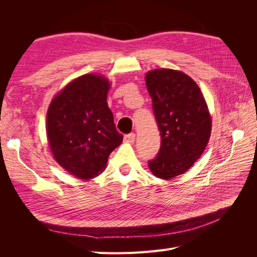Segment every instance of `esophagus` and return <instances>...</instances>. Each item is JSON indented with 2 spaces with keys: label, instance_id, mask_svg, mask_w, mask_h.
Wrapping results in <instances>:
<instances>
[{
  "label": "esophagus",
  "instance_id": "34e87169",
  "mask_svg": "<svg viewBox=\"0 0 257 257\" xmlns=\"http://www.w3.org/2000/svg\"><path fill=\"white\" fill-rule=\"evenodd\" d=\"M135 137H136V135L134 133H130V134L124 135V142L128 143V144H133L135 142Z\"/></svg>",
  "mask_w": 257,
  "mask_h": 257
}]
</instances>
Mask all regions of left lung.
<instances>
[{
    "label": "left lung",
    "mask_w": 257,
    "mask_h": 257,
    "mask_svg": "<svg viewBox=\"0 0 257 257\" xmlns=\"http://www.w3.org/2000/svg\"><path fill=\"white\" fill-rule=\"evenodd\" d=\"M161 135L158 155L148 162L158 178L173 179L195 163L211 134V116L203 93L186 74L159 68L146 75Z\"/></svg>",
    "instance_id": "left-lung-1"
}]
</instances>
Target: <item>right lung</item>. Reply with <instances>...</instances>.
Here are the masks:
<instances>
[{
  "mask_svg": "<svg viewBox=\"0 0 257 257\" xmlns=\"http://www.w3.org/2000/svg\"><path fill=\"white\" fill-rule=\"evenodd\" d=\"M109 88L104 76H80L56 95L47 111L46 131L54 160L83 180L103 172L123 139L107 104Z\"/></svg>",
  "mask_w": 257,
  "mask_h": 257,
  "instance_id": "obj_1",
  "label": "right lung"
}]
</instances>
